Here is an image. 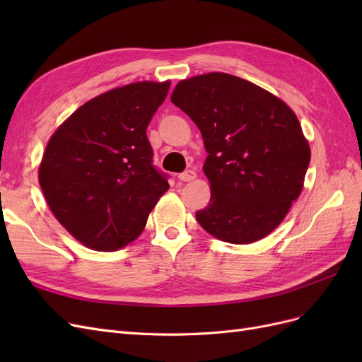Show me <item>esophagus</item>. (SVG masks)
<instances>
[{
  "label": "esophagus",
  "instance_id": "34e87169",
  "mask_svg": "<svg viewBox=\"0 0 362 362\" xmlns=\"http://www.w3.org/2000/svg\"><path fill=\"white\" fill-rule=\"evenodd\" d=\"M178 178H180L181 181H184V182L193 181V180L196 178V172H194V170H192V169H187V170H184L182 173H180V175H178Z\"/></svg>",
  "mask_w": 362,
  "mask_h": 362
}]
</instances>
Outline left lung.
I'll return each instance as SVG.
<instances>
[{"instance_id": "1", "label": "left lung", "mask_w": 362, "mask_h": 362, "mask_svg": "<svg viewBox=\"0 0 362 362\" xmlns=\"http://www.w3.org/2000/svg\"><path fill=\"white\" fill-rule=\"evenodd\" d=\"M170 101L198 125L211 199L196 221L222 242L266 237L299 198L311 151L298 117L279 98L235 75L182 80Z\"/></svg>"}]
</instances>
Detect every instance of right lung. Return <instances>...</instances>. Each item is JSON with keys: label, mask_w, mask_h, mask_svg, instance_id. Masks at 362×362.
<instances>
[{"label": "right lung", "mask_w": 362, "mask_h": 362, "mask_svg": "<svg viewBox=\"0 0 362 362\" xmlns=\"http://www.w3.org/2000/svg\"><path fill=\"white\" fill-rule=\"evenodd\" d=\"M170 83L140 81L81 105L43 152L39 182L57 221L84 246L117 250L136 240L169 189L146 128Z\"/></svg>", "instance_id": "1"}]
</instances>
